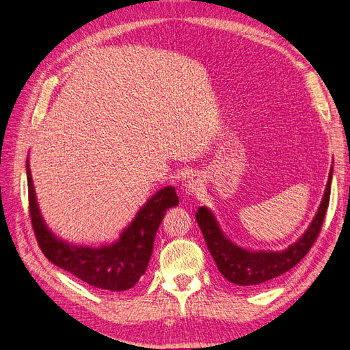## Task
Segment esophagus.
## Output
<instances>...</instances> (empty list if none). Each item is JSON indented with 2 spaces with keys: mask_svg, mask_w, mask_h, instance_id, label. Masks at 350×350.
<instances>
[{
  "mask_svg": "<svg viewBox=\"0 0 350 350\" xmlns=\"http://www.w3.org/2000/svg\"><path fill=\"white\" fill-rule=\"evenodd\" d=\"M203 188H204V184H203V179H201L200 175L189 176V179L185 183V193L189 196L198 194Z\"/></svg>",
  "mask_w": 350,
  "mask_h": 350,
  "instance_id": "1",
  "label": "esophagus"
}]
</instances>
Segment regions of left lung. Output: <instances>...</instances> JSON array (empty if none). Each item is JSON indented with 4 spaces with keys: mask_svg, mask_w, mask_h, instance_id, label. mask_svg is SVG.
Masks as SVG:
<instances>
[{
    "mask_svg": "<svg viewBox=\"0 0 350 350\" xmlns=\"http://www.w3.org/2000/svg\"><path fill=\"white\" fill-rule=\"evenodd\" d=\"M333 167L330 169L325 193L321 204L305 234L283 251H250L235 245L221 232L216 217L207 207H198L196 213L197 224L203 232L207 248L213 257L219 271L229 282L250 288H260L267 284L283 273L289 271L311 250L323 226L325 211L330 201Z\"/></svg>",
    "mask_w": 350,
    "mask_h": 350,
    "instance_id": "left-lung-1",
    "label": "left lung"
}]
</instances>
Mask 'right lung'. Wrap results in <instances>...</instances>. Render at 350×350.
I'll return each mask as SVG.
<instances>
[{"instance_id": "add662e5", "label": "right lung", "mask_w": 350, "mask_h": 350, "mask_svg": "<svg viewBox=\"0 0 350 350\" xmlns=\"http://www.w3.org/2000/svg\"><path fill=\"white\" fill-rule=\"evenodd\" d=\"M29 213L39 247L55 266L74 274L93 288L122 292L133 288L146 273L156 232L169 207L178 206L174 187H165L152 196L140 208L120 239L100 248L77 247L55 237L40 216L33 183L26 161Z\"/></svg>"}]
</instances>
